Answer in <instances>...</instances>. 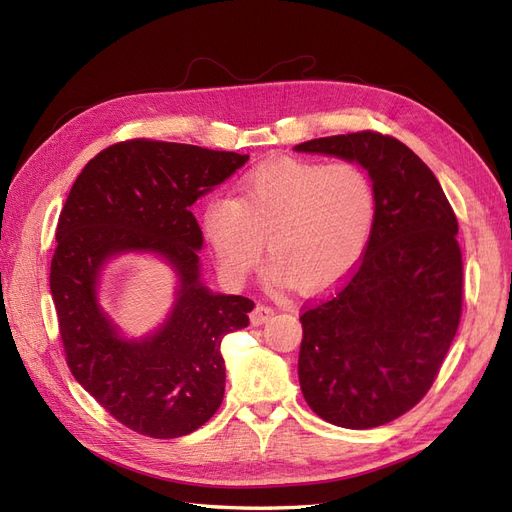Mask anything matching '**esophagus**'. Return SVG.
Here are the masks:
<instances>
[{
  "mask_svg": "<svg viewBox=\"0 0 512 512\" xmlns=\"http://www.w3.org/2000/svg\"><path fill=\"white\" fill-rule=\"evenodd\" d=\"M273 314H275V309L271 305H256L254 312L250 314V320L254 327H260V324H265Z\"/></svg>",
  "mask_w": 512,
  "mask_h": 512,
  "instance_id": "obj_1",
  "label": "esophagus"
}]
</instances>
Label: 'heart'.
I'll return each instance as SVG.
<instances>
[{
    "label": "heart",
    "mask_w": 512,
    "mask_h": 512,
    "mask_svg": "<svg viewBox=\"0 0 512 512\" xmlns=\"http://www.w3.org/2000/svg\"><path fill=\"white\" fill-rule=\"evenodd\" d=\"M376 188L352 162L282 160L247 175L237 200L209 196L198 228L230 282H243L267 252L275 282L318 292L361 260L376 224Z\"/></svg>",
    "instance_id": "heart-1"
}]
</instances>
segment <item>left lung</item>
<instances>
[{
  "label": "left lung",
  "instance_id": "obj_1",
  "mask_svg": "<svg viewBox=\"0 0 512 512\" xmlns=\"http://www.w3.org/2000/svg\"><path fill=\"white\" fill-rule=\"evenodd\" d=\"M367 170L376 224L350 280L299 318V384L327 423L369 429L425 397L461 316L457 218L442 185L393 136L354 132L294 147Z\"/></svg>",
  "mask_w": 512,
  "mask_h": 512
}]
</instances>
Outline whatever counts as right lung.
I'll return each mask as SVG.
<instances>
[{
    "label": "right lung",
    "instance_id": "right-lung-1",
    "mask_svg": "<svg viewBox=\"0 0 512 512\" xmlns=\"http://www.w3.org/2000/svg\"><path fill=\"white\" fill-rule=\"evenodd\" d=\"M247 160L147 138L117 143L85 164L61 209L51 294L68 367L108 414L143 436H188L222 404V339L250 324L254 301L203 282V235L190 207ZM126 253L160 257L178 280L167 320L143 338H128L99 303L103 269Z\"/></svg>",
    "mask_w": 512,
    "mask_h": 512
}]
</instances>
